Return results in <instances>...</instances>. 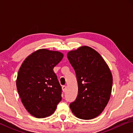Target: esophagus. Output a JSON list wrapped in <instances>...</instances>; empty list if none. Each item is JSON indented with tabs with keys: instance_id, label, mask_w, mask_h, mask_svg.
Wrapping results in <instances>:
<instances>
[{
	"instance_id": "1",
	"label": "esophagus",
	"mask_w": 133,
	"mask_h": 133,
	"mask_svg": "<svg viewBox=\"0 0 133 133\" xmlns=\"http://www.w3.org/2000/svg\"><path fill=\"white\" fill-rule=\"evenodd\" d=\"M62 90H63V92L66 91V87L65 86V85H63V86H62Z\"/></svg>"
}]
</instances>
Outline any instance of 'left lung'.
<instances>
[{
  "mask_svg": "<svg viewBox=\"0 0 133 133\" xmlns=\"http://www.w3.org/2000/svg\"><path fill=\"white\" fill-rule=\"evenodd\" d=\"M67 57L78 83V95L70 104L71 110L79 119H94L102 113L110 100L112 85L111 71L99 52L90 46L70 51Z\"/></svg>",
  "mask_w": 133,
  "mask_h": 133,
  "instance_id": "obj_1",
  "label": "left lung"
}]
</instances>
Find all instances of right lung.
Masks as SVG:
<instances>
[{"label":"right lung","mask_w":133,"mask_h":133,"mask_svg":"<svg viewBox=\"0 0 133 133\" xmlns=\"http://www.w3.org/2000/svg\"><path fill=\"white\" fill-rule=\"evenodd\" d=\"M59 51L40 49L23 61L16 87L23 106L37 118L50 116L62 100V88L53 68L62 61Z\"/></svg>","instance_id":"right-lung-1"}]
</instances>
